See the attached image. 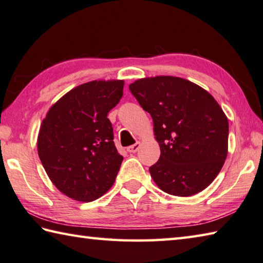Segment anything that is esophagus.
Instances as JSON below:
<instances>
[{"label": "esophagus", "mask_w": 263, "mask_h": 263, "mask_svg": "<svg viewBox=\"0 0 263 263\" xmlns=\"http://www.w3.org/2000/svg\"><path fill=\"white\" fill-rule=\"evenodd\" d=\"M139 148H140V142H136L135 145L127 147V152L128 153H136V152H138Z\"/></svg>", "instance_id": "34e87169"}]
</instances>
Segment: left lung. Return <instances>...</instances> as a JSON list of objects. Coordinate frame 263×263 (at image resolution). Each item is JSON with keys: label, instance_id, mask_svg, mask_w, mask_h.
Returning a JSON list of instances; mask_svg holds the SVG:
<instances>
[{"label": "left lung", "instance_id": "obj_1", "mask_svg": "<svg viewBox=\"0 0 263 263\" xmlns=\"http://www.w3.org/2000/svg\"><path fill=\"white\" fill-rule=\"evenodd\" d=\"M151 114L161 148L149 167L163 192L187 197L217 178L228 153V118L206 90L174 76H155L128 86Z\"/></svg>", "mask_w": 263, "mask_h": 263}]
</instances>
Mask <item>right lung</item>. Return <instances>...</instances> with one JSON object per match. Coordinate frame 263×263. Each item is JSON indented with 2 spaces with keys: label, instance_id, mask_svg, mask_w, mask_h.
<instances>
[{
  "label": "right lung",
  "instance_id": "1",
  "mask_svg": "<svg viewBox=\"0 0 263 263\" xmlns=\"http://www.w3.org/2000/svg\"><path fill=\"white\" fill-rule=\"evenodd\" d=\"M124 81H92L74 87L50 108L40 127L37 152L54 186L66 196L92 202L115 182L117 153L108 112L123 96Z\"/></svg>",
  "mask_w": 263,
  "mask_h": 263
}]
</instances>
